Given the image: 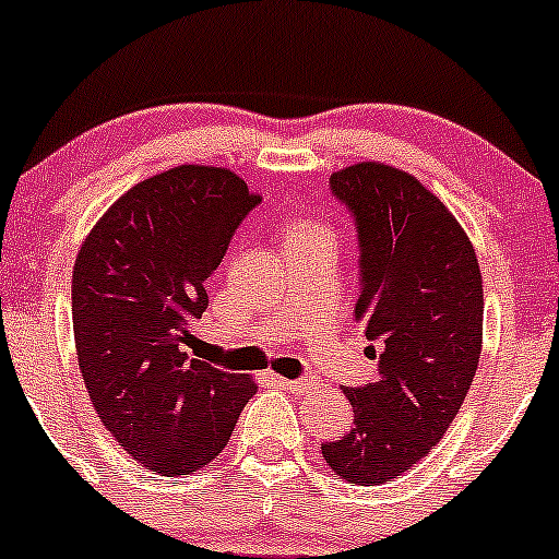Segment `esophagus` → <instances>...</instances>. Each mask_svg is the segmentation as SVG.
<instances>
[{"mask_svg":"<svg viewBox=\"0 0 559 559\" xmlns=\"http://www.w3.org/2000/svg\"><path fill=\"white\" fill-rule=\"evenodd\" d=\"M277 383L282 389H287V392H306L309 386H314V381L311 378H277Z\"/></svg>","mask_w":559,"mask_h":559,"instance_id":"esophagus-1","label":"esophagus"}]
</instances>
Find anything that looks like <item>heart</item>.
I'll use <instances>...</instances> for the list:
<instances>
[{"label": "heart", "mask_w": 559, "mask_h": 559, "mask_svg": "<svg viewBox=\"0 0 559 559\" xmlns=\"http://www.w3.org/2000/svg\"><path fill=\"white\" fill-rule=\"evenodd\" d=\"M314 234H322L320 226L309 224V221H296V224H290V229H287V242H290V239L314 237Z\"/></svg>", "instance_id": "heart-1"}]
</instances>
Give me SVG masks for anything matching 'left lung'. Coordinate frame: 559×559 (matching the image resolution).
<instances>
[{
  "instance_id": "1",
  "label": "left lung",
  "mask_w": 559,
  "mask_h": 559,
  "mask_svg": "<svg viewBox=\"0 0 559 559\" xmlns=\"http://www.w3.org/2000/svg\"><path fill=\"white\" fill-rule=\"evenodd\" d=\"M357 229L359 296L378 376L346 386L354 426L322 442L346 483H389L448 431L477 373L483 277L459 221L407 173L362 162L330 176Z\"/></svg>"
}]
</instances>
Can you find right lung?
Returning <instances> with one entry per match:
<instances>
[{
  "label": "right lung",
  "mask_w": 559,
  "mask_h": 559,
  "mask_svg": "<svg viewBox=\"0 0 559 559\" xmlns=\"http://www.w3.org/2000/svg\"><path fill=\"white\" fill-rule=\"evenodd\" d=\"M258 202L231 170L173 167L119 197L76 255L71 320L90 402L159 474L210 464L258 389L183 352L210 274Z\"/></svg>",
  "instance_id": "1"
}]
</instances>
